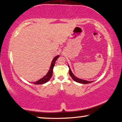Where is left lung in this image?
<instances>
[{"mask_svg":"<svg viewBox=\"0 0 122 122\" xmlns=\"http://www.w3.org/2000/svg\"><path fill=\"white\" fill-rule=\"evenodd\" d=\"M68 67L69 68V75L70 76H71V77L72 78V79H73L74 81H76V82H78V83H83V84H88V83H90L92 82L93 81H86V80H82L81 79V78H79L77 77H76V76L74 75L73 73H72V71H71V68H70L69 67V66L68 65Z\"/></svg>","mask_w":122,"mask_h":122,"instance_id":"left-lung-1","label":"left lung"}]
</instances>
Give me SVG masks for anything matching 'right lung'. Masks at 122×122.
Instances as JSON below:
<instances>
[{
  "label": "right lung",
  "instance_id": "1",
  "mask_svg": "<svg viewBox=\"0 0 122 122\" xmlns=\"http://www.w3.org/2000/svg\"><path fill=\"white\" fill-rule=\"evenodd\" d=\"M59 56H60L59 55H57V56H56L55 57H54L52 61H51L50 68H49V71H48V73H47L46 75H45L44 77L41 78V79L39 80L38 81L33 82V83L36 84H44L49 81V80L51 79V76H52V75H53V70L54 66L55 65V61H56V60Z\"/></svg>",
  "mask_w": 122,
  "mask_h": 122
}]
</instances>
